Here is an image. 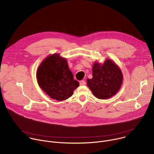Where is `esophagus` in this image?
I'll use <instances>...</instances> for the list:
<instances>
[{
    "label": "esophagus",
    "mask_w": 154,
    "mask_h": 154,
    "mask_svg": "<svg viewBox=\"0 0 154 154\" xmlns=\"http://www.w3.org/2000/svg\"><path fill=\"white\" fill-rule=\"evenodd\" d=\"M80 85H85L86 82L85 80H81V81H80Z\"/></svg>",
    "instance_id": "esophagus-1"
}]
</instances>
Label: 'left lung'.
Masks as SVG:
<instances>
[{
	"mask_svg": "<svg viewBox=\"0 0 154 154\" xmlns=\"http://www.w3.org/2000/svg\"><path fill=\"white\" fill-rule=\"evenodd\" d=\"M92 71L93 78L87 79V85L96 97L106 99L119 91L122 82V74L112 60H106L102 65L95 63Z\"/></svg>",
	"mask_w": 154,
	"mask_h": 154,
	"instance_id": "8db88e82",
	"label": "left lung"
}]
</instances>
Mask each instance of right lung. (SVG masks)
<instances>
[{"label": "right lung", "instance_id": "add662e5", "mask_svg": "<svg viewBox=\"0 0 154 154\" xmlns=\"http://www.w3.org/2000/svg\"><path fill=\"white\" fill-rule=\"evenodd\" d=\"M36 78L41 89L57 100L68 99L79 86L69 69L66 60L58 54L49 56L41 63Z\"/></svg>", "mask_w": 154, "mask_h": 154}]
</instances>
